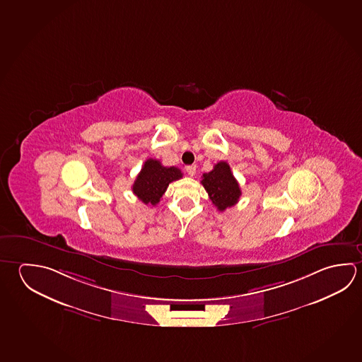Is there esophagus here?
Listing matches in <instances>:
<instances>
[{"mask_svg":"<svg viewBox=\"0 0 362 362\" xmlns=\"http://www.w3.org/2000/svg\"><path fill=\"white\" fill-rule=\"evenodd\" d=\"M196 165H189L185 168V170H187V174H188L189 177H193V175H196Z\"/></svg>","mask_w":362,"mask_h":362,"instance_id":"1","label":"esophagus"}]
</instances>
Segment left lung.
Wrapping results in <instances>:
<instances>
[{
    "mask_svg": "<svg viewBox=\"0 0 362 362\" xmlns=\"http://www.w3.org/2000/svg\"><path fill=\"white\" fill-rule=\"evenodd\" d=\"M201 183L218 211L233 207L240 198V187L226 161L217 163L211 172L204 173Z\"/></svg>",
    "mask_w": 362,
    "mask_h": 362,
    "instance_id": "1",
    "label": "left lung"
}]
</instances>
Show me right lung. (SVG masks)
<instances>
[{
  "label": "right lung",
  "mask_w": 362,
  "mask_h": 362,
  "mask_svg": "<svg viewBox=\"0 0 362 362\" xmlns=\"http://www.w3.org/2000/svg\"><path fill=\"white\" fill-rule=\"evenodd\" d=\"M183 177L175 166L161 165L159 160L147 159L132 185L134 194L141 202L156 206L169 184Z\"/></svg>",
  "instance_id": "1"
}]
</instances>
